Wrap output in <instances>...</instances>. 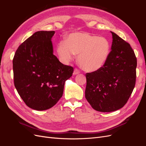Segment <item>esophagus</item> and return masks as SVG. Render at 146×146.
Segmentation results:
<instances>
[{
    "label": "esophagus",
    "instance_id": "1",
    "mask_svg": "<svg viewBox=\"0 0 146 146\" xmlns=\"http://www.w3.org/2000/svg\"><path fill=\"white\" fill-rule=\"evenodd\" d=\"M80 72V70H79L77 68H75V69H74V70L73 74H74V75H77V74H79Z\"/></svg>",
    "mask_w": 146,
    "mask_h": 146
}]
</instances>
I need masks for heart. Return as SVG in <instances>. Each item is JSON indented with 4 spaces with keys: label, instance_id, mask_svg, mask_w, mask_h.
Segmentation results:
<instances>
[{
    "label": "heart",
    "instance_id": "heart-1",
    "mask_svg": "<svg viewBox=\"0 0 146 146\" xmlns=\"http://www.w3.org/2000/svg\"><path fill=\"white\" fill-rule=\"evenodd\" d=\"M110 49V42L104 37L87 33L70 34L66 42L60 41L57 46L59 55L65 61H70L78 55L81 68L88 72L100 69L107 60Z\"/></svg>",
    "mask_w": 146,
    "mask_h": 146
}]
</instances>
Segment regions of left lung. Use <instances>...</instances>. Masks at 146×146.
<instances>
[{
	"label": "left lung",
	"mask_w": 146,
	"mask_h": 146,
	"mask_svg": "<svg viewBox=\"0 0 146 146\" xmlns=\"http://www.w3.org/2000/svg\"><path fill=\"white\" fill-rule=\"evenodd\" d=\"M113 36L111 50L102 67L86 73L85 98L92 108L111 112L122 108L136 83L137 60L130 45L118 35Z\"/></svg>",
	"instance_id": "left-lung-1"
}]
</instances>
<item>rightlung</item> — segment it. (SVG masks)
<instances>
[{
    "instance_id": "right-lung-1",
    "label": "right lung",
    "mask_w": 146,
    "mask_h": 146,
    "mask_svg": "<svg viewBox=\"0 0 146 146\" xmlns=\"http://www.w3.org/2000/svg\"><path fill=\"white\" fill-rule=\"evenodd\" d=\"M54 31H38L18 47L13 59L16 89L29 107L38 111L52 108L62 97L66 80L74 68L53 54Z\"/></svg>"
}]
</instances>
